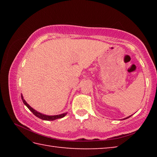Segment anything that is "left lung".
Instances as JSON below:
<instances>
[{
	"label": "left lung",
	"mask_w": 157,
	"mask_h": 157,
	"mask_svg": "<svg viewBox=\"0 0 157 157\" xmlns=\"http://www.w3.org/2000/svg\"><path fill=\"white\" fill-rule=\"evenodd\" d=\"M132 116H129V117H127V118H124V119H127V118H129V117H131Z\"/></svg>",
	"instance_id": "left-lung-1"
}]
</instances>
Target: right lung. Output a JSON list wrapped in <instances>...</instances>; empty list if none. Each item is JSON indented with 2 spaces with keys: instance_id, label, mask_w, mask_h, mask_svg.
Wrapping results in <instances>:
<instances>
[{
  "instance_id": "1",
  "label": "right lung",
  "mask_w": 157,
  "mask_h": 157,
  "mask_svg": "<svg viewBox=\"0 0 157 157\" xmlns=\"http://www.w3.org/2000/svg\"><path fill=\"white\" fill-rule=\"evenodd\" d=\"M21 99L23 100V102L24 103V105L27 107L29 109H30L32 112L33 113V114L34 116H36V117H38L39 118L42 119V120H44V121H54V120H56V119L58 118H62L63 117H64L67 113H62V114H59V115H56V116H47V115H45V114H43L41 113H39L38 111H36V110H34L33 108H32L30 105H29L27 102H26V101L23 99V95H21Z\"/></svg>"
}]
</instances>
